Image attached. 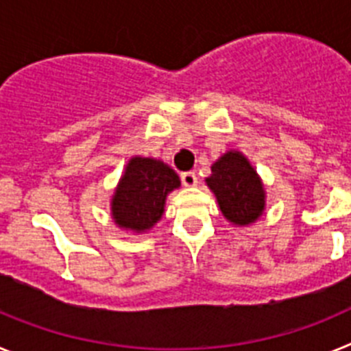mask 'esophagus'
<instances>
[{
	"instance_id": "34e87169",
	"label": "esophagus",
	"mask_w": 351,
	"mask_h": 351,
	"mask_svg": "<svg viewBox=\"0 0 351 351\" xmlns=\"http://www.w3.org/2000/svg\"><path fill=\"white\" fill-rule=\"evenodd\" d=\"M181 181H182V184L186 186V188H193V186H197V182H198L197 173H195V172H184L181 176Z\"/></svg>"
}]
</instances>
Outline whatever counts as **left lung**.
<instances>
[{
  "label": "left lung",
  "instance_id": "8db88e82",
  "mask_svg": "<svg viewBox=\"0 0 351 351\" xmlns=\"http://www.w3.org/2000/svg\"><path fill=\"white\" fill-rule=\"evenodd\" d=\"M206 184L232 225L250 226L262 218L267 193L255 167L241 151L230 149L214 161Z\"/></svg>",
  "mask_w": 351,
  "mask_h": 351
}]
</instances>
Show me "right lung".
I'll list each match as a JSON object with an SVG mask.
<instances>
[{"instance_id": "add662e5", "label": "right lung", "mask_w": 351, "mask_h": 351, "mask_svg": "<svg viewBox=\"0 0 351 351\" xmlns=\"http://www.w3.org/2000/svg\"><path fill=\"white\" fill-rule=\"evenodd\" d=\"M181 179L167 163L154 158L132 156L110 198V216L121 230L145 234L165 214L169 193Z\"/></svg>"}]
</instances>
